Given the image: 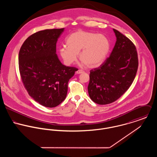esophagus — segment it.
<instances>
[{
  "label": "esophagus",
  "mask_w": 157,
  "mask_h": 157,
  "mask_svg": "<svg viewBox=\"0 0 157 157\" xmlns=\"http://www.w3.org/2000/svg\"><path fill=\"white\" fill-rule=\"evenodd\" d=\"M83 72H84V71L81 70V69H78V71H76V74H82V73H83Z\"/></svg>",
  "instance_id": "1"
}]
</instances>
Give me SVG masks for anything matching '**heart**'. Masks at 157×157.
Wrapping results in <instances>:
<instances>
[{
    "label": "heart",
    "instance_id": "b5f03b06",
    "mask_svg": "<svg viewBox=\"0 0 157 157\" xmlns=\"http://www.w3.org/2000/svg\"><path fill=\"white\" fill-rule=\"evenodd\" d=\"M67 46L59 49V54L67 65L74 64L78 54L82 66L98 67L106 60L110 51L109 39L104 34L78 31L70 34L66 40Z\"/></svg>",
    "mask_w": 157,
    "mask_h": 157
}]
</instances>
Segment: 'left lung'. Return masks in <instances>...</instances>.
I'll use <instances>...</instances> for the list:
<instances>
[{
  "label": "left lung",
  "instance_id": "left-lung-1",
  "mask_svg": "<svg viewBox=\"0 0 157 157\" xmlns=\"http://www.w3.org/2000/svg\"><path fill=\"white\" fill-rule=\"evenodd\" d=\"M113 31L117 39L109 57L100 67L90 71L89 95L98 105L111 103L128 90L138 66L134 44L118 31Z\"/></svg>",
  "mask_w": 157,
  "mask_h": 157
}]
</instances>
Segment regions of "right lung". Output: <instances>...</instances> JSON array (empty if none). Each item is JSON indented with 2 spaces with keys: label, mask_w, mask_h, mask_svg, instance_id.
<instances>
[{
  "label": "right lung",
  "mask_w": 157,
  "mask_h": 157,
  "mask_svg": "<svg viewBox=\"0 0 157 157\" xmlns=\"http://www.w3.org/2000/svg\"><path fill=\"white\" fill-rule=\"evenodd\" d=\"M65 28L37 32L24 42L19 54L21 76L28 94L47 108L60 105L67 95V83L77 68L63 65L56 44Z\"/></svg>",
  "instance_id": "obj_1"
}]
</instances>
